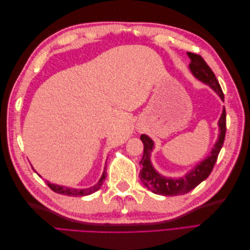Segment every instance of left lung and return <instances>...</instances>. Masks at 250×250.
<instances>
[{"instance_id": "left-lung-1", "label": "left lung", "mask_w": 250, "mask_h": 250, "mask_svg": "<svg viewBox=\"0 0 250 250\" xmlns=\"http://www.w3.org/2000/svg\"><path fill=\"white\" fill-rule=\"evenodd\" d=\"M188 56L190 57L191 62L188 64L191 72L194 76L199 79L200 81L207 83L215 92L220 96L222 100H224V94L222 92V88L219 84V82L215 76L214 72L211 71L210 67L208 63L204 62V59L196 53H188ZM219 127H220V134H219L218 142L214 149L211 150L210 155L208 156L206 160L201 162L199 165L183 178H168L162 176L158 174L152 165L150 163V153L153 148V142L149 137L145 134L141 135V140L144 144V153L140 164L143 166L142 170L140 171V178L142 183L144 184L147 188L151 192H153L158 195L164 196H176V195H183L192 191L194 188L197 187L200 183L208 178L210 172L213 171L214 166L218 158L219 152L223 146L225 133H226V112L225 108L223 109L222 116L219 120Z\"/></svg>"}]
</instances>
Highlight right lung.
Segmentation results:
<instances>
[{
    "instance_id": "1",
    "label": "right lung",
    "mask_w": 250,
    "mask_h": 250,
    "mask_svg": "<svg viewBox=\"0 0 250 250\" xmlns=\"http://www.w3.org/2000/svg\"><path fill=\"white\" fill-rule=\"evenodd\" d=\"M105 177H106V172H105V170H104L103 175L101 176L100 180L98 181L97 185H95L92 188H82V190H76V188H66V187H60V186H57V185L50 184L49 181H47V184H48V186H49L51 190L54 191L55 193L62 194V195H66V196H75V197H78V196H86V195H89V194H93L97 190H99L100 187L103 184V181L105 180Z\"/></svg>"
}]
</instances>
